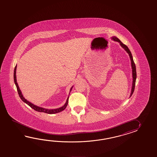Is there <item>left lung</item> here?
Listing matches in <instances>:
<instances>
[{"label":"left lung","mask_w":157,"mask_h":157,"mask_svg":"<svg viewBox=\"0 0 157 157\" xmlns=\"http://www.w3.org/2000/svg\"><path fill=\"white\" fill-rule=\"evenodd\" d=\"M112 39L113 40L115 41H117L118 43H120L121 46L124 48L125 51L127 52V53L128 54L131 60V68H132V87H131V91L130 96H132V95L133 94L134 89H135V82H136V66H135V64L133 62V57L132 56V54L131 53L130 50H129L128 48L122 43L120 40H119L116 36L112 37Z\"/></svg>","instance_id":"left-lung-1"}]
</instances>
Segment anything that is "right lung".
I'll return each mask as SVG.
<instances>
[{"label":"right lung","instance_id":"right-lung-1","mask_svg":"<svg viewBox=\"0 0 157 157\" xmlns=\"http://www.w3.org/2000/svg\"><path fill=\"white\" fill-rule=\"evenodd\" d=\"M16 70H17V65L16 66V67L14 68V83L15 85L17 87V91H18V93L19 96L20 97L21 100H22L24 101V103H26L27 105H29L31 108H32L33 109L35 110H36L37 112H44V113H45L48 114H55L57 113H59L60 112L62 111H63L64 109H65V108H66V107L68 105V98H69V96L67 98V100H66V103L64 104L63 106L60 107L59 108H57V109H45V108H44L42 107H39V106H37L36 105L33 104L31 103V102H30L29 101L26 99L25 98H24L22 94L21 93V91L20 87L18 86V85L17 83V79H16ZM73 86L71 88L70 91V93H69V95L70 94V92L71 91V90L72 89Z\"/></svg>","mask_w":157,"mask_h":157}]
</instances>
